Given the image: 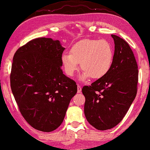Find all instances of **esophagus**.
<instances>
[{
    "mask_svg": "<svg viewBox=\"0 0 150 150\" xmlns=\"http://www.w3.org/2000/svg\"><path fill=\"white\" fill-rule=\"evenodd\" d=\"M81 91V86L80 85H77V92L80 93Z\"/></svg>",
    "mask_w": 150,
    "mask_h": 150,
    "instance_id": "obj_1",
    "label": "esophagus"
}]
</instances>
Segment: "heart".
<instances>
[{"instance_id": "heart-1", "label": "heart", "mask_w": 150, "mask_h": 150, "mask_svg": "<svg viewBox=\"0 0 150 150\" xmlns=\"http://www.w3.org/2000/svg\"><path fill=\"white\" fill-rule=\"evenodd\" d=\"M113 49L106 40H84L75 44L69 54H62L61 61L64 71L72 77L79 69V63L83 71V79L90 77L98 79L109 72L113 61Z\"/></svg>"}]
</instances>
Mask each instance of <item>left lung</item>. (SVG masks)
Returning <instances> with one entry per match:
<instances>
[{
	"label": "left lung",
	"instance_id": "left-lung-1",
	"mask_svg": "<svg viewBox=\"0 0 150 150\" xmlns=\"http://www.w3.org/2000/svg\"><path fill=\"white\" fill-rule=\"evenodd\" d=\"M111 35L115 42V54L110 71L82 88L86 119L100 131L113 128L121 121L137 91L139 73L133 51L125 40Z\"/></svg>",
	"mask_w": 150,
	"mask_h": 150
}]
</instances>
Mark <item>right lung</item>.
I'll return each mask as SVG.
<instances>
[{"label": "right lung", "instance_id": "right-lung-1", "mask_svg": "<svg viewBox=\"0 0 150 150\" xmlns=\"http://www.w3.org/2000/svg\"><path fill=\"white\" fill-rule=\"evenodd\" d=\"M64 50L59 40L37 38L13 57L10 82L18 108L29 125L43 132L62 124L77 91L75 81L62 73Z\"/></svg>", "mask_w": 150, "mask_h": 150}]
</instances>
